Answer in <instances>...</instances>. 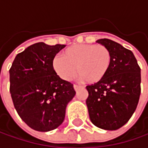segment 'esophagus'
<instances>
[{"label":"esophagus","mask_w":148,"mask_h":148,"mask_svg":"<svg viewBox=\"0 0 148 148\" xmlns=\"http://www.w3.org/2000/svg\"><path fill=\"white\" fill-rule=\"evenodd\" d=\"M73 87H74V90H78L79 89L82 88V86H77V85H75V84L73 85Z\"/></svg>","instance_id":"34e87169"}]
</instances>
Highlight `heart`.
<instances>
[{"mask_svg":"<svg viewBox=\"0 0 148 148\" xmlns=\"http://www.w3.org/2000/svg\"><path fill=\"white\" fill-rule=\"evenodd\" d=\"M112 54L101 44L81 43L64 50L62 56H55L52 62L54 71L64 81H71L77 72L90 84L101 82L110 71Z\"/></svg>","mask_w":148,"mask_h":148,"instance_id":"1","label":"heart"}]
</instances>
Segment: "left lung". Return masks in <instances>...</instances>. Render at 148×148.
Returning <instances> with one entry per match:
<instances>
[{
  "label": "left lung",
  "mask_w": 148,
  "mask_h": 148,
  "mask_svg": "<svg viewBox=\"0 0 148 148\" xmlns=\"http://www.w3.org/2000/svg\"><path fill=\"white\" fill-rule=\"evenodd\" d=\"M110 49L112 63L107 76L86 86L90 121L105 130L123 127L136 110L141 94V69L132 51L108 38L96 41Z\"/></svg>",
  "instance_id": "obj_1"
}]
</instances>
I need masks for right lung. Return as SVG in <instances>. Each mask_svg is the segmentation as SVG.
<instances>
[{"mask_svg": "<svg viewBox=\"0 0 148 148\" xmlns=\"http://www.w3.org/2000/svg\"><path fill=\"white\" fill-rule=\"evenodd\" d=\"M66 45L37 43L16 55L10 69V92L19 116L39 132L57 128L76 94L73 84L61 79L52 62Z\"/></svg>", "mask_w": 148, "mask_h": 148, "instance_id": "right-lung-1", "label": "right lung"}]
</instances>
